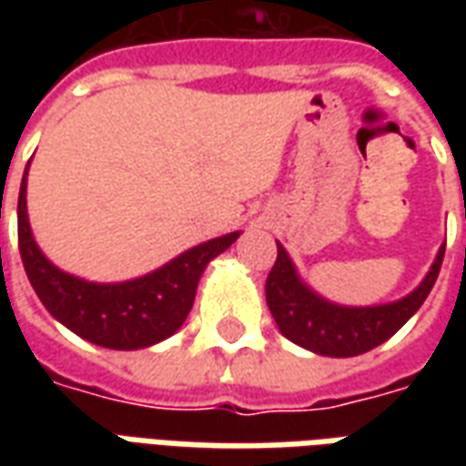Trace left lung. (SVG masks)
<instances>
[{"label":"left lung","mask_w":466,"mask_h":466,"mask_svg":"<svg viewBox=\"0 0 466 466\" xmlns=\"http://www.w3.org/2000/svg\"><path fill=\"white\" fill-rule=\"evenodd\" d=\"M441 259L444 244L420 287L400 302L377 307H342L312 292L299 279L287 249L277 242V262L264 287L267 307L279 332L289 342L324 357H357L387 342L420 309L440 277Z\"/></svg>","instance_id":"8db88e82"}]
</instances>
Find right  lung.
Here are the masks:
<instances>
[{
	"instance_id": "add662e5",
	"label": "right lung",
	"mask_w": 466,
	"mask_h": 466,
	"mask_svg": "<svg viewBox=\"0 0 466 466\" xmlns=\"http://www.w3.org/2000/svg\"><path fill=\"white\" fill-rule=\"evenodd\" d=\"M22 264L46 312L82 339L106 350H144L172 337L192 309L204 267L239 232L197 244L159 269L116 284H96L56 269L36 247L26 219V169L16 204Z\"/></svg>"
}]
</instances>
